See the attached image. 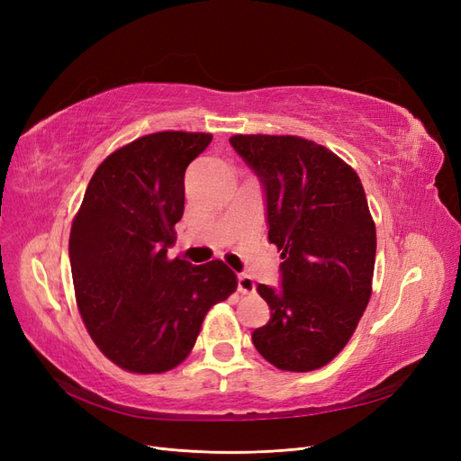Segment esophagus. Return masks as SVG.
Here are the masks:
<instances>
[{"label": "esophagus", "mask_w": 461, "mask_h": 461, "mask_svg": "<svg viewBox=\"0 0 461 461\" xmlns=\"http://www.w3.org/2000/svg\"><path fill=\"white\" fill-rule=\"evenodd\" d=\"M239 292L240 294H254L256 292L254 278L248 275H239Z\"/></svg>", "instance_id": "34e87169"}]
</instances>
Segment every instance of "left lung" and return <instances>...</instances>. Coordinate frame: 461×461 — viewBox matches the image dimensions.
I'll return each instance as SVG.
<instances>
[{
    "instance_id": "8db88e82",
    "label": "left lung",
    "mask_w": 461,
    "mask_h": 461,
    "mask_svg": "<svg viewBox=\"0 0 461 461\" xmlns=\"http://www.w3.org/2000/svg\"><path fill=\"white\" fill-rule=\"evenodd\" d=\"M230 146L265 194L281 288L258 285L271 319L256 350L283 371L327 366L350 340L371 298L376 232L357 173L300 136L234 134Z\"/></svg>"
}]
</instances>
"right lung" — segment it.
<instances>
[{
  "mask_svg": "<svg viewBox=\"0 0 461 461\" xmlns=\"http://www.w3.org/2000/svg\"><path fill=\"white\" fill-rule=\"evenodd\" d=\"M212 134L165 131L97 167L68 236L77 305L92 340L124 371L165 373L196 344L212 305L236 290L215 259L167 258L185 213V173Z\"/></svg>",
  "mask_w": 461,
  "mask_h": 461,
  "instance_id": "right-lung-1",
  "label": "right lung"
}]
</instances>
